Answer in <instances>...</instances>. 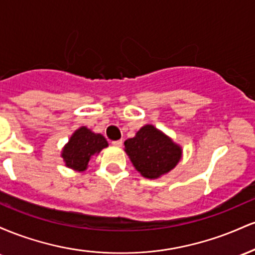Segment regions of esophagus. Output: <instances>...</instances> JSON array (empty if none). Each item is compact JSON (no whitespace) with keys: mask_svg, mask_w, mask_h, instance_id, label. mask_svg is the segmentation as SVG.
I'll use <instances>...</instances> for the list:
<instances>
[{"mask_svg":"<svg viewBox=\"0 0 255 255\" xmlns=\"http://www.w3.org/2000/svg\"><path fill=\"white\" fill-rule=\"evenodd\" d=\"M111 144L114 146H118V147H121L122 144H124V141H122V140H115V141H113Z\"/></svg>","mask_w":255,"mask_h":255,"instance_id":"esophagus-1","label":"esophagus"}]
</instances>
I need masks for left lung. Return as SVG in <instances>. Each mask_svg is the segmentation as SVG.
I'll list each match as a JSON object with an SVG mask.
<instances>
[{
  "mask_svg": "<svg viewBox=\"0 0 255 255\" xmlns=\"http://www.w3.org/2000/svg\"><path fill=\"white\" fill-rule=\"evenodd\" d=\"M125 151L134 168L146 178L168 174L182 157V148L152 125L144 126L135 136L126 140Z\"/></svg>",
  "mask_w": 255,
  "mask_h": 255,
  "instance_id": "8db88e82",
  "label": "left lung"
}]
</instances>
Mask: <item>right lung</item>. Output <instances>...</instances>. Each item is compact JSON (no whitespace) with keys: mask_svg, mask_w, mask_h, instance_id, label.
Wrapping results in <instances>:
<instances>
[{"mask_svg":"<svg viewBox=\"0 0 255 255\" xmlns=\"http://www.w3.org/2000/svg\"><path fill=\"white\" fill-rule=\"evenodd\" d=\"M104 147H108V141L102 134H96L89 128L80 127L73 133L61 156L66 166L73 170L85 171L91 157L98 154Z\"/></svg>","mask_w":255,"mask_h":255,"instance_id":"add662e5","label":"right lung"}]
</instances>
